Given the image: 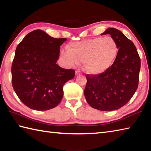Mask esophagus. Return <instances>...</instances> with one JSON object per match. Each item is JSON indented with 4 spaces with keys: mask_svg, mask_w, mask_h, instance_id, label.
<instances>
[{
    "mask_svg": "<svg viewBox=\"0 0 151 151\" xmlns=\"http://www.w3.org/2000/svg\"><path fill=\"white\" fill-rule=\"evenodd\" d=\"M75 75H76V76H78V75H81V72H80V70H76V72H75Z\"/></svg>",
    "mask_w": 151,
    "mask_h": 151,
    "instance_id": "1",
    "label": "esophagus"
}]
</instances>
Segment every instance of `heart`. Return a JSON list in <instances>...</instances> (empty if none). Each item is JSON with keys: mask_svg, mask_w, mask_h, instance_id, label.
Wrapping results in <instances>:
<instances>
[{"mask_svg": "<svg viewBox=\"0 0 151 151\" xmlns=\"http://www.w3.org/2000/svg\"><path fill=\"white\" fill-rule=\"evenodd\" d=\"M67 49L63 50L62 56L67 65L84 63L85 71L92 75H101L110 69L119 52L116 41L110 37H96L74 43Z\"/></svg>", "mask_w": 151, "mask_h": 151, "instance_id": "heart-1", "label": "heart"}]
</instances>
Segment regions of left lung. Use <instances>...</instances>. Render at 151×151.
Listing matches in <instances>:
<instances>
[{
    "mask_svg": "<svg viewBox=\"0 0 151 151\" xmlns=\"http://www.w3.org/2000/svg\"><path fill=\"white\" fill-rule=\"evenodd\" d=\"M104 34H110L119 47L118 55L110 69L101 75H86L84 95L92 108L101 111H113L129 102L138 87L140 58L132 41L121 31L110 28Z\"/></svg>",
    "mask_w": 151,
    "mask_h": 151,
    "instance_id": "1",
    "label": "left lung"
}]
</instances>
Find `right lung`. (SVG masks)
<instances>
[{"mask_svg":"<svg viewBox=\"0 0 151 151\" xmlns=\"http://www.w3.org/2000/svg\"><path fill=\"white\" fill-rule=\"evenodd\" d=\"M66 40L36 30L28 33L16 48L12 65V86L28 108L45 111L62 101L63 86L75 73V70L62 68L56 63L60 47Z\"/></svg>","mask_w":151,"mask_h":151,"instance_id":"obj_1","label":"right lung"}]
</instances>
